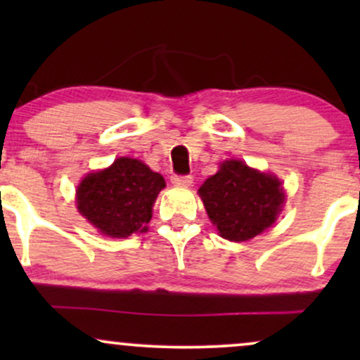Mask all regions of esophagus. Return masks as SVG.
Here are the masks:
<instances>
[{"instance_id":"obj_1","label":"esophagus","mask_w":360,"mask_h":360,"mask_svg":"<svg viewBox=\"0 0 360 360\" xmlns=\"http://www.w3.org/2000/svg\"><path fill=\"white\" fill-rule=\"evenodd\" d=\"M172 184L176 186H191L193 184V177L191 176H172L171 177Z\"/></svg>"}]
</instances>
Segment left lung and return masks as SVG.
<instances>
[{"label": "left lung", "mask_w": 360, "mask_h": 360, "mask_svg": "<svg viewBox=\"0 0 360 360\" xmlns=\"http://www.w3.org/2000/svg\"><path fill=\"white\" fill-rule=\"evenodd\" d=\"M198 193L220 237L232 242L250 240L272 226L286 198L278 177L237 159L221 162Z\"/></svg>", "instance_id": "left-lung-1"}]
</instances>
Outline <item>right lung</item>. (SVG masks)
Wrapping results in <instances>:
<instances>
[{
    "instance_id": "obj_1",
    "label": "right lung",
    "mask_w": 360,
    "mask_h": 360,
    "mask_svg": "<svg viewBox=\"0 0 360 360\" xmlns=\"http://www.w3.org/2000/svg\"><path fill=\"white\" fill-rule=\"evenodd\" d=\"M164 188V177L142 160L118 157L110 167L89 172L81 181L76 205L101 235L125 238L147 232L152 206Z\"/></svg>"
}]
</instances>
